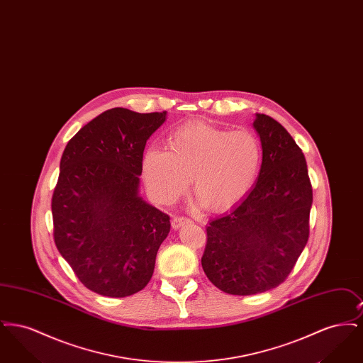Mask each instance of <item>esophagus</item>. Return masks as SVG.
Returning <instances> with one entry per match:
<instances>
[{"mask_svg": "<svg viewBox=\"0 0 363 363\" xmlns=\"http://www.w3.org/2000/svg\"><path fill=\"white\" fill-rule=\"evenodd\" d=\"M188 223H190L189 219L181 218V216H174L173 220H172V225H173L174 230H178L179 227H182L184 225H188Z\"/></svg>", "mask_w": 363, "mask_h": 363, "instance_id": "1", "label": "esophagus"}]
</instances>
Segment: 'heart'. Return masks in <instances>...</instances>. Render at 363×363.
Returning a JSON list of instances; mask_svg holds the SVG:
<instances>
[{
  "label": "heart",
  "instance_id": "obj_1",
  "mask_svg": "<svg viewBox=\"0 0 363 363\" xmlns=\"http://www.w3.org/2000/svg\"><path fill=\"white\" fill-rule=\"evenodd\" d=\"M261 157L255 133L193 121L170 136V151L160 145L145 150L143 177L151 196L162 204L175 201L191 177L197 199L219 212L238 204L253 186Z\"/></svg>",
  "mask_w": 363,
  "mask_h": 363
}]
</instances>
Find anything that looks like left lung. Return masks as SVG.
I'll use <instances>...</instances> for the list:
<instances>
[{
  "label": "left lung",
  "mask_w": 363,
  "mask_h": 363,
  "mask_svg": "<svg viewBox=\"0 0 363 363\" xmlns=\"http://www.w3.org/2000/svg\"><path fill=\"white\" fill-rule=\"evenodd\" d=\"M262 163L255 188L207 225L201 265L219 290L253 295L275 289L309 240L313 190L306 159L274 118L256 114Z\"/></svg>",
  "instance_id": "obj_1"
}]
</instances>
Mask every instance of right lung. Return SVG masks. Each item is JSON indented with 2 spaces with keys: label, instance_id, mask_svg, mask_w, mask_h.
I'll use <instances>...</instances> for the list:
<instances>
[{
  "label": "right lung",
  "instance_id": "right-lung-1",
  "mask_svg": "<svg viewBox=\"0 0 363 363\" xmlns=\"http://www.w3.org/2000/svg\"><path fill=\"white\" fill-rule=\"evenodd\" d=\"M166 111L114 107L67 144L52 193L54 242L88 290L123 298L151 280L170 216L138 194L147 140Z\"/></svg>",
  "mask_w": 363,
  "mask_h": 363
}]
</instances>
